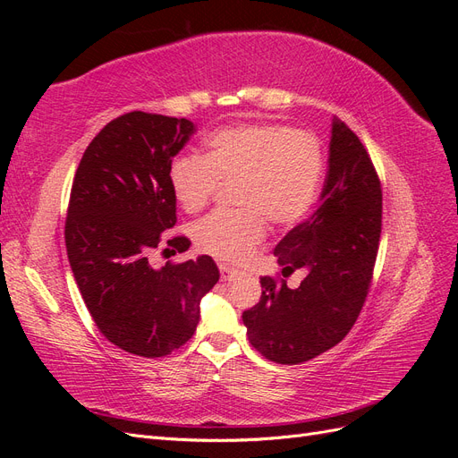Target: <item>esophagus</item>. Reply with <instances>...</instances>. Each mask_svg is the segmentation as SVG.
Here are the masks:
<instances>
[{
    "mask_svg": "<svg viewBox=\"0 0 458 458\" xmlns=\"http://www.w3.org/2000/svg\"><path fill=\"white\" fill-rule=\"evenodd\" d=\"M219 273H221V281H231L237 271H234L227 263H219Z\"/></svg>",
    "mask_w": 458,
    "mask_h": 458,
    "instance_id": "1",
    "label": "esophagus"
}]
</instances>
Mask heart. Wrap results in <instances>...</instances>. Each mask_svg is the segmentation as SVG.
I'll return each mask as SVG.
<instances>
[{"mask_svg": "<svg viewBox=\"0 0 458 458\" xmlns=\"http://www.w3.org/2000/svg\"><path fill=\"white\" fill-rule=\"evenodd\" d=\"M323 150L315 137L271 123L214 131L202 155H177L168 168L172 197L185 214L210 202L217 183L231 185L237 212H214L195 225L200 252L239 263L266 234V221L290 227L308 216L321 191Z\"/></svg>", "mask_w": 458, "mask_h": 458, "instance_id": "heart-1", "label": "heart"}]
</instances>
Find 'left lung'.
Returning <instances> with one entry per match:
<instances>
[{
    "instance_id": "1",
    "label": "left lung",
    "mask_w": 458,
    "mask_h": 458,
    "mask_svg": "<svg viewBox=\"0 0 458 458\" xmlns=\"http://www.w3.org/2000/svg\"><path fill=\"white\" fill-rule=\"evenodd\" d=\"M380 227L378 175L359 137L335 116L321 199L273 252L283 276L306 269V279L288 288L261 276L259 301L242 313L248 340L263 357L298 365L344 340L367 298Z\"/></svg>"
}]
</instances>
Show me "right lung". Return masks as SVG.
<instances>
[{
  "label": "right lung",
  "instance_id": "1",
  "mask_svg": "<svg viewBox=\"0 0 458 458\" xmlns=\"http://www.w3.org/2000/svg\"><path fill=\"white\" fill-rule=\"evenodd\" d=\"M195 123L123 114L93 137L80 160L64 227L66 254L95 325L120 350L164 357L195 335L200 300L219 281L210 256L152 267L148 254L175 225L168 168ZM189 250L185 237L168 241Z\"/></svg>",
  "mask_w": 458,
  "mask_h": 458
}]
</instances>
